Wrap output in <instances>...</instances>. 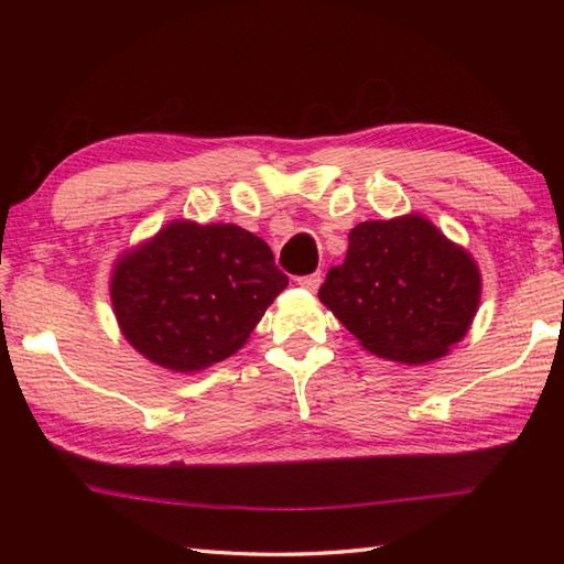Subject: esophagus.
<instances>
[{
    "label": "esophagus",
    "instance_id": "1",
    "mask_svg": "<svg viewBox=\"0 0 564 564\" xmlns=\"http://www.w3.org/2000/svg\"><path fill=\"white\" fill-rule=\"evenodd\" d=\"M319 283H322L319 273H310V275H303V279H297V285H301V289H305V291H310V293H315L319 289Z\"/></svg>",
    "mask_w": 564,
    "mask_h": 564
}]
</instances>
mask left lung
<instances>
[{"label": "left lung", "instance_id": "obj_1", "mask_svg": "<svg viewBox=\"0 0 564 564\" xmlns=\"http://www.w3.org/2000/svg\"><path fill=\"white\" fill-rule=\"evenodd\" d=\"M482 275L465 247L419 213L358 223L319 301L366 351L424 366L458 344L480 307Z\"/></svg>", "mask_w": 564, "mask_h": 564}]
</instances>
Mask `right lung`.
<instances>
[{
	"label": "right lung",
	"instance_id": "add662e5",
	"mask_svg": "<svg viewBox=\"0 0 564 564\" xmlns=\"http://www.w3.org/2000/svg\"><path fill=\"white\" fill-rule=\"evenodd\" d=\"M289 275L269 245L232 223L172 220L126 249L111 305L126 341L154 366L198 373L247 344Z\"/></svg>",
	"mask_w": 564,
	"mask_h": 564
}]
</instances>
